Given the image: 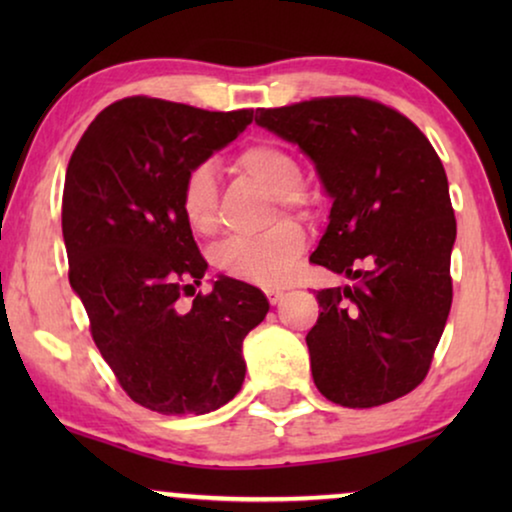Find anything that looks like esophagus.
Masks as SVG:
<instances>
[{
	"instance_id": "1",
	"label": "esophagus",
	"mask_w": 512,
	"mask_h": 512,
	"mask_svg": "<svg viewBox=\"0 0 512 512\" xmlns=\"http://www.w3.org/2000/svg\"><path fill=\"white\" fill-rule=\"evenodd\" d=\"M282 296H284V291H279V289H268V291H265V298L270 300V305H277L279 300H282Z\"/></svg>"
}]
</instances>
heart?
I'll return each mask as SVG.
<instances>
[{
  "mask_svg": "<svg viewBox=\"0 0 512 512\" xmlns=\"http://www.w3.org/2000/svg\"><path fill=\"white\" fill-rule=\"evenodd\" d=\"M233 170L256 181L272 198H277L284 214L307 207L303 191V167L284 146L254 142L233 158ZM179 209L186 226L195 235H214L219 230V186L209 165L186 172L179 191ZM305 251V230L296 221L282 219L256 237L228 240L214 251V265L223 275L254 286H282L289 282L298 258Z\"/></svg>",
  "mask_w": 512,
  "mask_h": 512,
  "instance_id": "heart-1",
  "label": "heart"
}]
</instances>
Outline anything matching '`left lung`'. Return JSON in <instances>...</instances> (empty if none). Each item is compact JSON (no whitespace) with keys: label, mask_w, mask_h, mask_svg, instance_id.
Returning <instances> with one entry per match:
<instances>
[{"label":"left lung","mask_w":512,"mask_h":512,"mask_svg":"<svg viewBox=\"0 0 512 512\" xmlns=\"http://www.w3.org/2000/svg\"><path fill=\"white\" fill-rule=\"evenodd\" d=\"M256 123L296 142L333 198L310 263L359 279L317 291L314 384L345 408L410 394L452 307L457 219L436 149L401 111L359 95L258 109Z\"/></svg>","instance_id":"obj_1"}]
</instances>
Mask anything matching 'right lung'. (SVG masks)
Here are the masks:
<instances>
[{"label": "right lung", "instance_id": "right-lung-1", "mask_svg": "<svg viewBox=\"0 0 512 512\" xmlns=\"http://www.w3.org/2000/svg\"><path fill=\"white\" fill-rule=\"evenodd\" d=\"M254 109L207 111L135 95L95 116L62 191L69 284L102 359L132 401L160 415H205L244 382L242 340L268 314L256 286L207 272L179 209L186 172L240 135ZM181 295H193L184 311Z\"/></svg>", "mask_w": 512, "mask_h": 512}]
</instances>
